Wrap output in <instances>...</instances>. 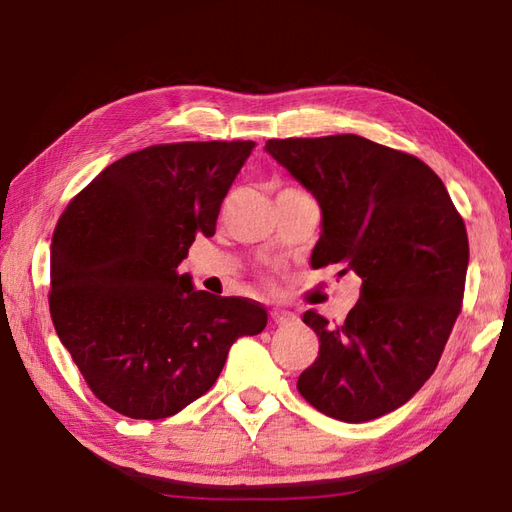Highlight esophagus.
<instances>
[{
	"label": "esophagus",
	"instance_id": "obj_1",
	"mask_svg": "<svg viewBox=\"0 0 512 512\" xmlns=\"http://www.w3.org/2000/svg\"><path fill=\"white\" fill-rule=\"evenodd\" d=\"M270 319H273L275 323H290V321H295V314H290V312H286V310H270Z\"/></svg>",
	"mask_w": 512,
	"mask_h": 512
}]
</instances>
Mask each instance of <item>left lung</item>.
Here are the masks:
<instances>
[{"instance_id": "left-lung-1", "label": "left lung", "mask_w": 512, "mask_h": 512, "mask_svg": "<svg viewBox=\"0 0 512 512\" xmlns=\"http://www.w3.org/2000/svg\"><path fill=\"white\" fill-rule=\"evenodd\" d=\"M266 151L321 206L312 268L345 264L341 273L363 279L343 323L303 314L319 356L299 376V394L343 422L385 416L436 372L462 310V215L431 167L363 136L273 138Z\"/></svg>"}]
</instances>
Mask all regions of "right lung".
<instances>
[{"label": "right lung", "mask_w": 512, "mask_h": 512, "mask_svg": "<svg viewBox=\"0 0 512 512\" xmlns=\"http://www.w3.org/2000/svg\"><path fill=\"white\" fill-rule=\"evenodd\" d=\"M253 140L169 143L103 169L59 217L50 317L92 394L136 420L169 418L213 387L239 336L266 328L253 299L193 290L178 266L213 237Z\"/></svg>", "instance_id": "right-lung-1"}]
</instances>
